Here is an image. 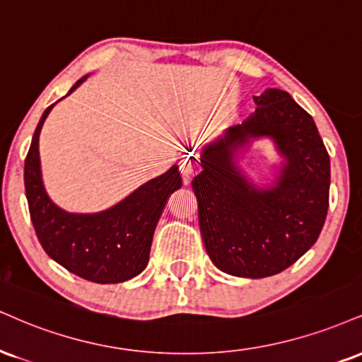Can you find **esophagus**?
Wrapping results in <instances>:
<instances>
[{
    "label": "esophagus",
    "mask_w": 362,
    "mask_h": 362,
    "mask_svg": "<svg viewBox=\"0 0 362 362\" xmlns=\"http://www.w3.org/2000/svg\"><path fill=\"white\" fill-rule=\"evenodd\" d=\"M180 172H182V177H184V180L189 182L190 175H192V173L195 172V158H194V156H190V158L187 156L184 162H182Z\"/></svg>",
    "instance_id": "34e87169"
}]
</instances>
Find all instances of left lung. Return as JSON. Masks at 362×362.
Listing matches in <instances>:
<instances>
[{"label":"left lung","instance_id":"obj_1","mask_svg":"<svg viewBox=\"0 0 362 362\" xmlns=\"http://www.w3.org/2000/svg\"><path fill=\"white\" fill-rule=\"evenodd\" d=\"M256 111L200 151L192 180L204 246L221 272L267 278L315 245L329 209L330 160L313 117L286 90L255 95ZM272 139L282 165L267 186L238 162L252 141Z\"/></svg>","mask_w":362,"mask_h":362}]
</instances>
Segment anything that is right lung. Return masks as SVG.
<instances>
[{
    "mask_svg": "<svg viewBox=\"0 0 362 362\" xmlns=\"http://www.w3.org/2000/svg\"><path fill=\"white\" fill-rule=\"evenodd\" d=\"M87 77L77 81L69 94ZM57 103L43 111L25 160V192L38 241L52 259L84 280L103 285L132 280L146 268L165 204L182 187L178 167L173 165L163 175L139 185L106 211L93 214L64 211L47 194L38 153L42 126Z\"/></svg>",
    "mask_w": 362,
    "mask_h": 362,
    "instance_id": "1",
    "label": "right lung"
}]
</instances>
